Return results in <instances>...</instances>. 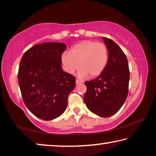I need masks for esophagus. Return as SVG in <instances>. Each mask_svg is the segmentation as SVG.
I'll list each match as a JSON object with an SVG mask.
<instances>
[{"mask_svg": "<svg viewBox=\"0 0 156 156\" xmlns=\"http://www.w3.org/2000/svg\"><path fill=\"white\" fill-rule=\"evenodd\" d=\"M83 83V81H81V80H76V85H80V84H81V83Z\"/></svg>", "mask_w": 156, "mask_h": 156, "instance_id": "esophagus-1", "label": "esophagus"}]
</instances>
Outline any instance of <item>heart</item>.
Here are the masks:
<instances>
[{"label":"heart","mask_w":156,"mask_h":156,"mask_svg":"<svg viewBox=\"0 0 156 156\" xmlns=\"http://www.w3.org/2000/svg\"><path fill=\"white\" fill-rule=\"evenodd\" d=\"M108 61V52L105 44L94 41H84L72 46L69 52H64L61 62L64 71L73 74L79 69L78 76L96 78L105 70Z\"/></svg>","instance_id":"obj_1"}]
</instances>
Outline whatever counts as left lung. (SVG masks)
Masks as SVG:
<instances>
[{
  "mask_svg": "<svg viewBox=\"0 0 156 156\" xmlns=\"http://www.w3.org/2000/svg\"><path fill=\"white\" fill-rule=\"evenodd\" d=\"M108 49L105 70L94 80L86 81L84 101L94 114L108 118L122 107L128 94L129 71L126 55L111 39L102 37Z\"/></svg>",
  "mask_w": 156,
  "mask_h": 156,
  "instance_id": "1",
  "label": "left lung"
}]
</instances>
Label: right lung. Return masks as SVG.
Masks as SVG:
<instances>
[{
  "label": "right lung",
  "mask_w": 156,
  "mask_h": 156,
  "mask_svg": "<svg viewBox=\"0 0 156 156\" xmlns=\"http://www.w3.org/2000/svg\"><path fill=\"white\" fill-rule=\"evenodd\" d=\"M66 44L56 42L34 45L23 55L18 82L24 104L36 117L55 119L66 110L76 78L62 69Z\"/></svg>",
  "instance_id": "right-lung-1"
}]
</instances>
